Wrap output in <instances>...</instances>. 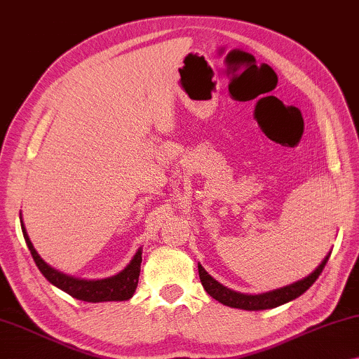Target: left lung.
Returning a JSON list of instances; mask_svg holds the SVG:
<instances>
[{
	"instance_id": "1",
	"label": "left lung",
	"mask_w": 359,
	"mask_h": 359,
	"mask_svg": "<svg viewBox=\"0 0 359 359\" xmlns=\"http://www.w3.org/2000/svg\"><path fill=\"white\" fill-rule=\"evenodd\" d=\"M329 257H330V252L324 257V260L319 263V266L314 269L311 274H308L306 278L297 280L294 284L284 285V287L280 289L263 292V294H257V295L241 294V292L224 287L223 284H219L217 279H213L212 276L203 269L201 263H198V278H201V283L203 285V289L207 290V294L213 297L215 300H218L219 303H223L226 306L239 308V310H247V311L271 310V308L284 305V303L299 299L302 294H305V292L314 284V280L319 278V274L323 273Z\"/></svg>"
}]
</instances>
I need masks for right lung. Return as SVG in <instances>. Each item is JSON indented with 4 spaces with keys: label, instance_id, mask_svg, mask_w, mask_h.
Segmentation results:
<instances>
[{
    "label": "right lung",
    "instance_id": "add662e5",
    "mask_svg": "<svg viewBox=\"0 0 359 359\" xmlns=\"http://www.w3.org/2000/svg\"><path fill=\"white\" fill-rule=\"evenodd\" d=\"M20 226L22 233H24V239L27 242V247L32 253L33 260H35L38 269L41 274L51 283L56 285L57 289L67 292L69 295L74 297L76 300H83L90 303H101V302H125L133 297L135 290L137 287V279H140L141 271V262H142V249H137L135 257L131 262L126 264L122 271L110 276V278L104 279H80L74 278V276L64 274L54 269L53 266L43 260L38 255V252L33 247L29 234H27L24 222L20 217Z\"/></svg>",
    "mask_w": 359,
    "mask_h": 359
}]
</instances>
